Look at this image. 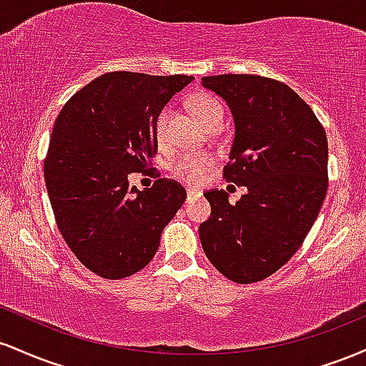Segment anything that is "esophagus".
<instances>
[{"label": "esophagus", "mask_w": 366, "mask_h": 366, "mask_svg": "<svg viewBox=\"0 0 366 366\" xmlns=\"http://www.w3.org/2000/svg\"><path fill=\"white\" fill-rule=\"evenodd\" d=\"M199 194H201V192L197 191V189H187V201L194 199V197H197Z\"/></svg>", "instance_id": "34e87169"}]
</instances>
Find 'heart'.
Wrapping results in <instances>:
<instances>
[{
	"mask_svg": "<svg viewBox=\"0 0 366 366\" xmlns=\"http://www.w3.org/2000/svg\"><path fill=\"white\" fill-rule=\"evenodd\" d=\"M191 110L194 112L197 119L203 122L207 129L209 125L217 124V122H224V107L215 96L207 94V92H199V94L192 96ZM167 119H169V112L163 110L159 112L157 122H154V134H157L158 141H163V137H165ZM212 165L213 157L209 153H199V151L184 153L172 162L170 174L187 184H201L207 177V172L212 169Z\"/></svg>",
	"mask_w": 366,
	"mask_h": 366,
	"instance_id": "heart-1",
	"label": "heart"
}]
</instances>
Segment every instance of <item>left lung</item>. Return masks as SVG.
Here are the masks:
<instances>
[{
    "label": "left lung",
    "instance_id": "left-lung-1",
    "mask_svg": "<svg viewBox=\"0 0 366 366\" xmlns=\"http://www.w3.org/2000/svg\"><path fill=\"white\" fill-rule=\"evenodd\" d=\"M225 99L236 136L224 179L247 192L236 204L224 189L204 197L212 217L199 225L204 254L227 279L259 282L303 244L329 187V146L312 108L291 87L253 74L203 77Z\"/></svg>",
    "mask_w": 366,
    "mask_h": 366
}]
</instances>
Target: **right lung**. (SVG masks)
<instances>
[{"mask_svg": "<svg viewBox=\"0 0 366 366\" xmlns=\"http://www.w3.org/2000/svg\"><path fill=\"white\" fill-rule=\"evenodd\" d=\"M194 77L110 72L77 91L54 120L44 180L63 239L87 270L103 279L134 275L151 262L186 189L157 179L129 187L158 151L154 122Z\"/></svg>", "mask_w": 366, "mask_h": 366, "instance_id": "add662e5", "label": "right lung"}]
</instances>
